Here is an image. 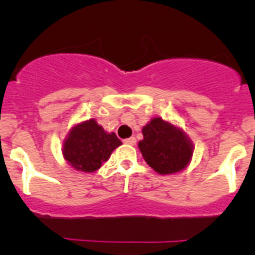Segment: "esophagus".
<instances>
[{"label":"esophagus","instance_id":"esophagus-1","mask_svg":"<svg viewBox=\"0 0 255 255\" xmlns=\"http://www.w3.org/2000/svg\"><path fill=\"white\" fill-rule=\"evenodd\" d=\"M123 142H125V144H128V145H134L137 140H135L134 137H130V138H127V139H125Z\"/></svg>","mask_w":255,"mask_h":255}]
</instances>
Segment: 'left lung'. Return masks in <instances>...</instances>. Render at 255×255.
<instances>
[{
    "instance_id": "1",
    "label": "left lung",
    "mask_w": 255,
    "mask_h": 255,
    "mask_svg": "<svg viewBox=\"0 0 255 255\" xmlns=\"http://www.w3.org/2000/svg\"><path fill=\"white\" fill-rule=\"evenodd\" d=\"M138 143L144 160L161 175L184 170L190 163L194 145L180 128L161 118H153L143 129Z\"/></svg>"
}]
</instances>
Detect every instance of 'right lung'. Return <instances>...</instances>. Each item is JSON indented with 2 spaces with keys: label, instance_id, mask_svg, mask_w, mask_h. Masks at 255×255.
Listing matches in <instances>:
<instances>
[{
  "label": "right lung",
  "instance_id": "obj_1",
  "mask_svg": "<svg viewBox=\"0 0 255 255\" xmlns=\"http://www.w3.org/2000/svg\"><path fill=\"white\" fill-rule=\"evenodd\" d=\"M122 142L115 133L105 132L95 120L79 123L69 132L63 144L65 160L74 169L94 173L109 160L112 151Z\"/></svg>",
  "mask_w": 255,
  "mask_h": 255
}]
</instances>
